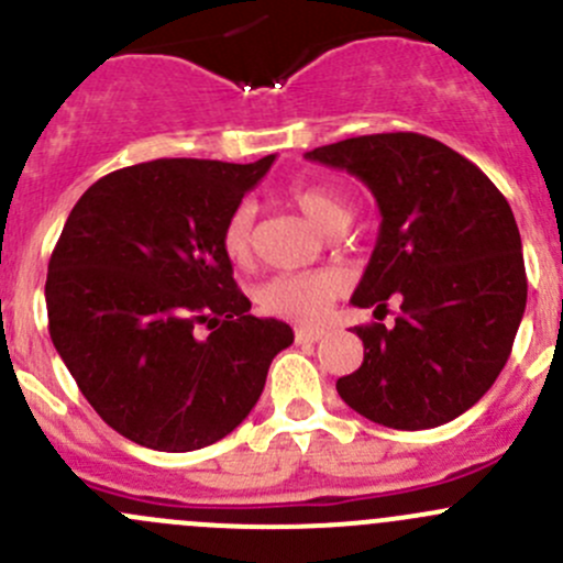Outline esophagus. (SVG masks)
<instances>
[{"label": "esophagus", "mask_w": 563, "mask_h": 563, "mask_svg": "<svg viewBox=\"0 0 563 563\" xmlns=\"http://www.w3.org/2000/svg\"><path fill=\"white\" fill-rule=\"evenodd\" d=\"M294 338H297V343H318V340L327 338V329H321V327H297V329H294Z\"/></svg>", "instance_id": "obj_1"}]
</instances>
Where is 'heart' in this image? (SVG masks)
Returning <instances> with one entry per match:
<instances>
[{"label":"heart","instance_id":"obj_1","mask_svg":"<svg viewBox=\"0 0 563 563\" xmlns=\"http://www.w3.org/2000/svg\"><path fill=\"white\" fill-rule=\"evenodd\" d=\"M288 201L323 231H332L351 220V201L332 187L294 185L288 190ZM220 245H223L225 258L231 264H247L250 253H253V207L250 203H240L229 214ZM340 288H343V277L338 272H288V275L269 277L258 288V305L266 313L297 318V321H316L327 313Z\"/></svg>","mask_w":563,"mask_h":563}]
</instances>
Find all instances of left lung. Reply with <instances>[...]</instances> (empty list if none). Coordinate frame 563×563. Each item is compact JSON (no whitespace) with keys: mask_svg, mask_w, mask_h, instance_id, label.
<instances>
[{"mask_svg":"<svg viewBox=\"0 0 563 563\" xmlns=\"http://www.w3.org/2000/svg\"><path fill=\"white\" fill-rule=\"evenodd\" d=\"M371 187L376 250L351 305L391 327H356L365 362L338 395L371 422L428 430L468 411L504 371L526 310L520 231L479 168L419 133H376L305 152Z\"/></svg>","mask_w":563,"mask_h":563,"instance_id":"left-lung-1","label":"left lung"}]
</instances>
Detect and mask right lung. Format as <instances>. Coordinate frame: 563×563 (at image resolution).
<instances>
[{
	"instance_id": "add662e5",
	"label": "right lung",
	"mask_w": 563,
	"mask_h": 563,
	"mask_svg": "<svg viewBox=\"0 0 563 563\" xmlns=\"http://www.w3.org/2000/svg\"><path fill=\"white\" fill-rule=\"evenodd\" d=\"M272 163L172 157L119 168L78 198L51 253L54 349L100 419L146 450L225 439L294 343L286 321L250 316L220 245Z\"/></svg>"
}]
</instances>
